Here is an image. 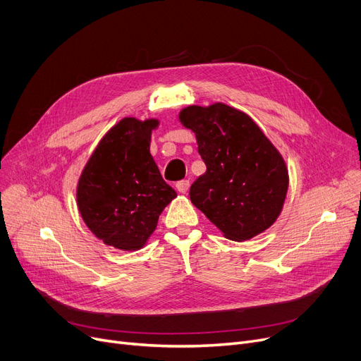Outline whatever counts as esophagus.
Listing matches in <instances>:
<instances>
[{
  "label": "esophagus",
  "instance_id": "1",
  "mask_svg": "<svg viewBox=\"0 0 361 361\" xmlns=\"http://www.w3.org/2000/svg\"><path fill=\"white\" fill-rule=\"evenodd\" d=\"M176 187H177V190H178L181 195H184V193H187L188 187H190V181H188V180H181V181H178V183L176 184Z\"/></svg>",
  "mask_w": 361,
  "mask_h": 361
}]
</instances>
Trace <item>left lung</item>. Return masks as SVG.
<instances>
[{
    "mask_svg": "<svg viewBox=\"0 0 361 361\" xmlns=\"http://www.w3.org/2000/svg\"><path fill=\"white\" fill-rule=\"evenodd\" d=\"M196 135L206 173L190 187V200L222 235L250 240L275 224L288 192V168L279 150L247 114L215 102L178 114Z\"/></svg>",
    "mask_w": 361,
    "mask_h": 361,
    "instance_id": "obj_1",
    "label": "left lung"
}]
</instances>
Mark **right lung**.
I'll return each mask as SVG.
<instances>
[{"instance_id":"add662e5","label":"right lung","mask_w":361,"mask_h":361,"mask_svg":"<svg viewBox=\"0 0 361 361\" xmlns=\"http://www.w3.org/2000/svg\"><path fill=\"white\" fill-rule=\"evenodd\" d=\"M158 118L124 117L89 157L75 187L78 209L90 233L123 252L143 249L159 215L177 197L150 155Z\"/></svg>"}]
</instances>
